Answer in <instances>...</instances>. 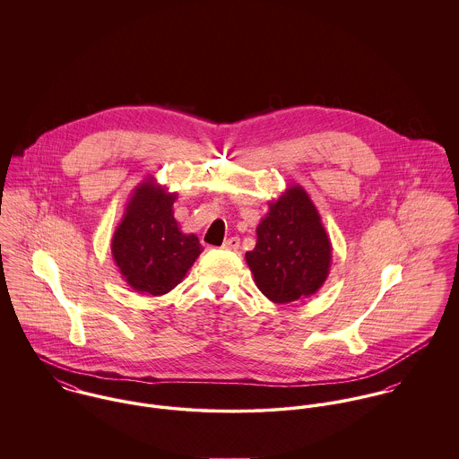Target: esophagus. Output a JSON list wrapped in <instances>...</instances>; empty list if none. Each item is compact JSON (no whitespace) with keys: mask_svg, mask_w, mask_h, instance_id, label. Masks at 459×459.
Instances as JSON below:
<instances>
[{"mask_svg":"<svg viewBox=\"0 0 459 459\" xmlns=\"http://www.w3.org/2000/svg\"><path fill=\"white\" fill-rule=\"evenodd\" d=\"M222 247H224V249H228V251H237V249L240 247V238H238V237H231V238L224 240Z\"/></svg>","mask_w":459,"mask_h":459,"instance_id":"34e87169","label":"esophagus"}]
</instances>
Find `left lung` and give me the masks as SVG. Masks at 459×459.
<instances>
[{
	"mask_svg": "<svg viewBox=\"0 0 459 459\" xmlns=\"http://www.w3.org/2000/svg\"><path fill=\"white\" fill-rule=\"evenodd\" d=\"M256 247L246 253L255 282L275 304L315 295L327 281L332 244L322 217L300 186L268 203L256 228Z\"/></svg>",
	"mask_w": 459,
	"mask_h": 459,
	"instance_id": "obj_1",
	"label": "left lung"
}]
</instances>
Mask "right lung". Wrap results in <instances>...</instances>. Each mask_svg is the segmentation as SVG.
<instances>
[{"label":"right lung","mask_w":459,"mask_h":459,"mask_svg":"<svg viewBox=\"0 0 459 459\" xmlns=\"http://www.w3.org/2000/svg\"><path fill=\"white\" fill-rule=\"evenodd\" d=\"M175 193L153 177L139 184L115 230L111 253L122 277L137 293L153 297L182 282L203 247L196 235H186L175 215Z\"/></svg>","instance_id":"obj_1"}]
</instances>
